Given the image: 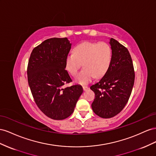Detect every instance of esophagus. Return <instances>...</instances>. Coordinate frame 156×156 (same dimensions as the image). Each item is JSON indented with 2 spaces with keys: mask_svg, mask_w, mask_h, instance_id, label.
Instances as JSON below:
<instances>
[{
  "mask_svg": "<svg viewBox=\"0 0 156 156\" xmlns=\"http://www.w3.org/2000/svg\"><path fill=\"white\" fill-rule=\"evenodd\" d=\"M89 89V87H87V86H83V91H87V90Z\"/></svg>",
  "mask_w": 156,
  "mask_h": 156,
  "instance_id": "1",
  "label": "esophagus"
}]
</instances>
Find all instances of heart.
I'll use <instances>...</instances> for the list:
<instances>
[{"mask_svg":"<svg viewBox=\"0 0 156 156\" xmlns=\"http://www.w3.org/2000/svg\"><path fill=\"white\" fill-rule=\"evenodd\" d=\"M112 48L105 42H84L74 49L66 57V69L75 76L82 66L83 68L75 78V81L86 84L92 79L101 78L108 70L112 61Z\"/></svg>","mask_w":156,"mask_h":156,"instance_id":"obj_1","label":"heart"}]
</instances>
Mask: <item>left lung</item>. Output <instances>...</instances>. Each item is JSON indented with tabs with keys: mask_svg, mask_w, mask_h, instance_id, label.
Masks as SVG:
<instances>
[{
	"mask_svg": "<svg viewBox=\"0 0 156 156\" xmlns=\"http://www.w3.org/2000/svg\"><path fill=\"white\" fill-rule=\"evenodd\" d=\"M112 57L104 76L90 87L95 93L91 107L95 114L110 118L119 114L127 103L135 82V71L127 49L115 39H110Z\"/></svg>",
	"mask_w": 156,
	"mask_h": 156,
	"instance_id": "left-lung-1",
	"label": "left lung"
}]
</instances>
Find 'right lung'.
Here are the masks:
<instances>
[{"label":"right lung","instance_id":"obj_1","mask_svg":"<svg viewBox=\"0 0 156 156\" xmlns=\"http://www.w3.org/2000/svg\"><path fill=\"white\" fill-rule=\"evenodd\" d=\"M71 45L67 38L47 39L33 49L29 60L27 78L34 100L53 119L70 116L83 93L80 85L64 86L72 82L65 70Z\"/></svg>","mask_w":156,"mask_h":156}]
</instances>
